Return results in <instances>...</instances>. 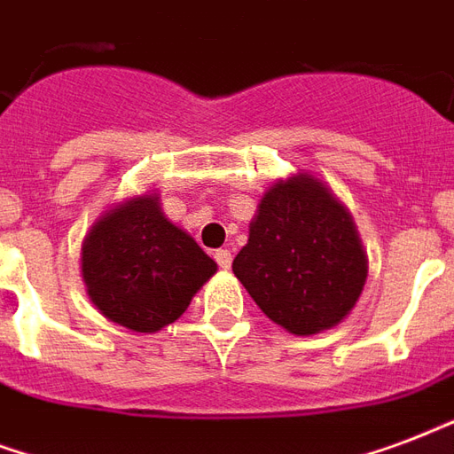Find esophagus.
<instances>
[{
  "instance_id": "34e87169",
  "label": "esophagus",
  "mask_w": 454,
  "mask_h": 454,
  "mask_svg": "<svg viewBox=\"0 0 454 454\" xmlns=\"http://www.w3.org/2000/svg\"><path fill=\"white\" fill-rule=\"evenodd\" d=\"M214 259H216V264H219L223 271H228L231 264H233V254H231V250H216Z\"/></svg>"
}]
</instances>
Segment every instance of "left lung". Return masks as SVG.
Instances as JSON below:
<instances>
[{"label":"left lung","instance_id":"obj_1","mask_svg":"<svg viewBox=\"0 0 454 454\" xmlns=\"http://www.w3.org/2000/svg\"><path fill=\"white\" fill-rule=\"evenodd\" d=\"M233 273L273 324L317 335L357 304L369 259L350 209L321 178L297 171L259 200Z\"/></svg>","mask_w":454,"mask_h":454}]
</instances>
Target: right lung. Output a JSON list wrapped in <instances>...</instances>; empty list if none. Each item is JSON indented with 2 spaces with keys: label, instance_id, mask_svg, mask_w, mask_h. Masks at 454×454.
Here are the masks:
<instances>
[{
  "label": "right lung",
  "instance_id": "1",
  "mask_svg": "<svg viewBox=\"0 0 454 454\" xmlns=\"http://www.w3.org/2000/svg\"><path fill=\"white\" fill-rule=\"evenodd\" d=\"M216 269L188 231L166 219L154 190L106 209L81 247L90 302L133 333L173 324Z\"/></svg>",
  "mask_w": 454,
  "mask_h": 454
}]
</instances>
